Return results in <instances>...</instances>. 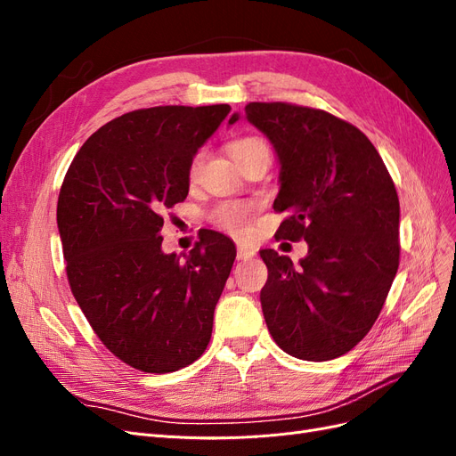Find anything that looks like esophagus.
Instances as JSON below:
<instances>
[{"label":"esophagus","mask_w":456,"mask_h":456,"mask_svg":"<svg viewBox=\"0 0 456 456\" xmlns=\"http://www.w3.org/2000/svg\"><path fill=\"white\" fill-rule=\"evenodd\" d=\"M255 256V249L245 245H238V260H249Z\"/></svg>","instance_id":"34e87169"}]
</instances>
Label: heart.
<instances>
[{
  "label": "heart",
  "mask_w": 456,
  "mask_h": 456,
  "mask_svg": "<svg viewBox=\"0 0 456 456\" xmlns=\"http://www.w3.org/2000/svg\"><path fill=\"white\" fill-rule=\"evenodd\" d=\"M228 151L238 165L256 154H270L266 142L262 139H256V136H240V139L230 142ZM198 169L200 156H196L190 163V178H194L198 175ZM256 211L258 205L255 201H224L215 207L209 218L211 223H215L218 228L226 230L228 233H233V236H245L253 224Z\"/></svg>",
  "instance_id": "1"
}]
</instances>
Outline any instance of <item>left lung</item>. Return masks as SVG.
Listing matches in <instances>:
<instances>
[{"mask_svg": "<svg viewBox=\"0 0 456 456\" xmlns=\"http://www.w3.org/2000/svg\"><path fill=\"white\" fill-rule=\"evenodd\" d=\"M240 119L236 112L230 126ZM245 119L280 161L278 233L308 243L293 266L262 249L260 291L272 338L289 355L327 362L350 352L377 322L399 266V200L377 148L348 121L287 102H249Z\"/></svg>", "mask_w": 456, "mask_h": 456, "instance_id": "left-lung-1", "label": "left lung"}]
</instances>
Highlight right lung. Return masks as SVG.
Listing matches in <instances>:
<instances>
[{
  "mask_svg": "<svg viewBox=\"0 0 456 456\" xmlns=\"http://www.w3.org/2000/svg\"><path fill=\"white\" fill-rule=\"evenodd\" d=\"M228 104L156 106L123 114L79 148L59 194L66 273L104 346L144 372L194 363L236 245L207 230L184 260L161 251L163 211L184 201L190 163Z\"/></svg>",
  "mask_w": 456,
  "mask_h": 456,
  "instance_id": "obj_1",
  "label": "right lung"
}]
</instances>
